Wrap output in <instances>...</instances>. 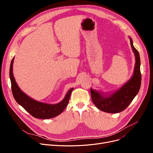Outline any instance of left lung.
Instances as JSON below:
<instances>
[{
    "label": "left lung",
    "instance_id": "left-lung-1",
    "mask_svg": "<svg viewBox=\"0 0 153 153\" xmlns=\"http://www.w3.org/2000/svg\"><path fill=\"white\" fill-rule=\"evenodd\" d=\"M130 38L131 46L136 58L132 77L119 90L108 97H103L100 93L91 89L93 103L99 110L103 111L116 114L124 110L130 105L140 91L141 83L140 54L133 45L132 39Z\"/></svg>",
    "mask_w": 153,
    "mask_h": 153
}]
</instances>
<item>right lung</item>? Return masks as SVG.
<instances>
[{
  "mask_svg": "<svg viewBox=\"0 0 153 153\" xmlns=\"http://www.w3.org/2000/svg\"><path fill=\"white\" fill-rule=\"evenodd\" d=\"M13 59L14 58L10 63V78L12 94L16 102L27 110L31 115L36 118L49 119L61 114L68 105L73 88L71 89L66 94L64 99L57 104L52 105V104L39 102L32 99L20 90L15 82L12 72Z\"/></svg>",
  "mask_w": 153,
  "mask_h": 153,
  "instance_id": "obj_1",
  "label": "right lung"
}]
</instances>
